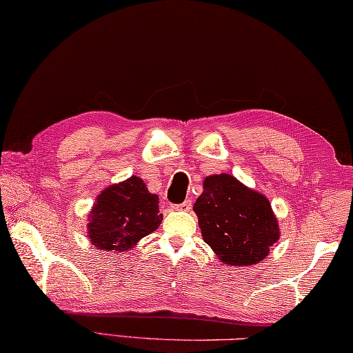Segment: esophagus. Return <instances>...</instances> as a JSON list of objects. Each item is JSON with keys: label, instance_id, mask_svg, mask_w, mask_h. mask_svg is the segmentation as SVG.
Masks as SVG:
<instances>
[{"label": "esophagus", "instance_id": "1", "mask_svg": "<svg viewBox=\"0 0 353 353\" xmlns=\"http://www.w3.org/2000/svg\"><path fill=\"white\" fill-rule=\"evenodd\" d=\"M174 208L175 210H183V212H187V210H190L192 208V201L190 199H185L184 203H181V204H176V205H174Z\"/></svg>", "mask_w": 353, "mask_h": 353}]
</instances>
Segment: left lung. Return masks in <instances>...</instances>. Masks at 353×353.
I'll return each instance as SVG.
<instances>
[{
    "label": "left lung",
    "mask_w": 353,
    "mask_h": 353,
    "mask_svg": "<svg viewBox=\"0 0 353 353\" xmlns=\"http://www.w3.org/2000/svg\"><path fill=\"white\" fill-rule=\"evenodd\" d=\"M193 210L204 242L230 267L259 263L279 241V224L267 196L228 174L204 179Z\"/></svg>",
    "instance_id": "8db88e82"
}]
</instances>
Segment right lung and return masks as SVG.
Listing matches in <instances>:
<instances>
[{
	"mask_svg": "<svg viewBox=\"0 0 353 353\" xmlns=\"http://www.w3.org/2000/svg\"><path fill=\"white\" fill-rule=\"evenodd\" d=\"M158 195L139 176L112 184L100 193L88 216V237L103 251H128L160 227Z\"/></svg>",
	"mask_w": 353,
	"mask_h": 353,
	"instance_id": "right-lung-1",
	"label": "right lung"
}]
</instances>
